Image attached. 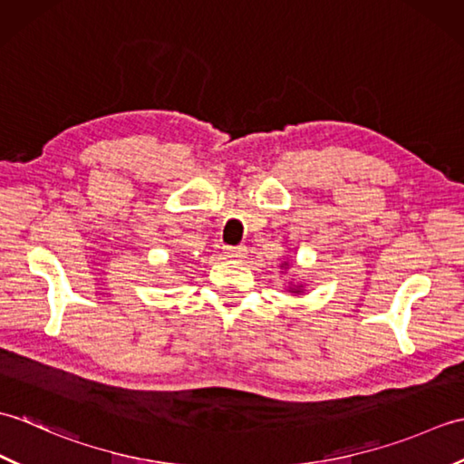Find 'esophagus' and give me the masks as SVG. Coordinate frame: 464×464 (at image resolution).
Returning a JSON list of instances; mask_svg holds the SVG:
<instances>
[{"mask_svg": "<svg viewBox=\"0 0 464 464\" xmlns=\"http://www.w3.org/2000/svg\"><path fill=\"white\" fill-rule=\"evenodd\" d=\"M245 255H247V249H245L243 245H237V247H225V257H229V259L241 261Z\"/></svg>", "mask_w": 464, "mask_h": 464, "instance_id": "esophagus-1", "label": "esophagus"}]
</instances>
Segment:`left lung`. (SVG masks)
<instances>
[{
  "mask_svg": "<svg viewBox=\"0 0 464 464\" xmlns=\"http://www.w3.org/2000/svg\"><path fill=\"white\" fill-rule=\"evenodd\" d=\"M281 267H283L285 271H287V269H289V261H283ZM287 291H289L291 295H303V293H304L303 285H291V283H289V289H287Z\"/></svg>",
  "mask_w": 464,
  "mask_h": 464,
  "instance_id": "left-lung-1",
  "label": "left lung"
}]
</instances>
